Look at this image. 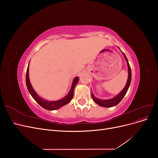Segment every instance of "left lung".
<instances>
[{
    "label": "left lung",
    "mask_w": 158,
    "mask_h": 158,
    "mask_svg": "<svg viewBox=\"0 0 158 158\" xmlns=\"http://www.w3.org/2000/svg\"><path fill=\"white\" fill-rule=\"evenodd\" d=\"M123 55H124V56H125V58L127 60V65H128V80H127V82L125 87L121 91V93L118 94L116 97L113 98V99H107V100H103V99H99L95 98L94 97V95H93V94L92 93V99H94V101L100 106L105 107H111L115 106L116 105H117L119 102L121 101L123 98H124V96H125V94L127 92L128 89L129 88V85H130L131 82V69L130 65H129V63H128V61L127 56H125V55L124 53H123Z\"/></svg>",
    "instance_id": "8db88e82"
}]
</instances>
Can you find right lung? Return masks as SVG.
Instances as JSON below:
<instances>
[{
	"label": "right lung",
	"instance_id": "add662e5",
	"mask_svg": "<svg viewBox=\"0 0 158 158\" xmlns=\"http://www.w3.org/2000/svg\"><path fill=\"white\" fill-rule=\"evenodd\" d=\"M78 80H79L78 77H76L74 79L73 83V85H72L70 92L65 98H64L62 99L58 100V101L48 102V101H45V100L41 99L40 96H38V95L35 93L34 89H33L29 79V70H28V66H27V72H26V85H27L28 91H29V92L33 98L35 100V102H37V103H39L42 107H44L47 110L58 109L60 107L64 106V105L69 103L73 98L74 89L75 88V85L77 84Z\"/></svg>",
	"mask_w": 158,
	"mask_h": 158
}]
</instances>
